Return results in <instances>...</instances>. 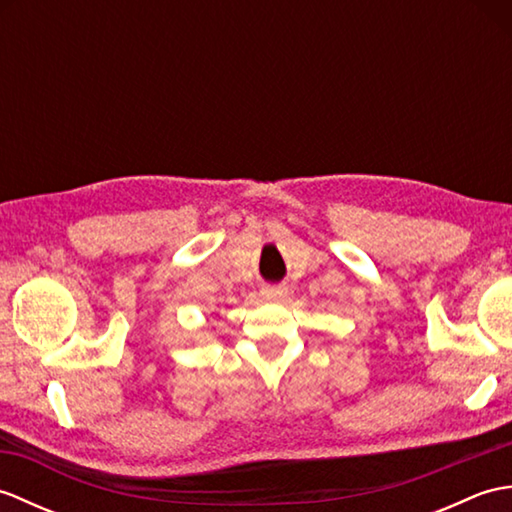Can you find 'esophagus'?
Segmentation results:
<instances>
[{"instance_id": "34e87169", "label": "esophagus", "mask_w": 512, "mask_h": 512, "mask_svg": "<svg viewBox=\"0 0 512 512\" xmlns=\"http://www.w3.org/2000/svg\"><path fill=\"white\" fill-rule=\"evenodd\" d=\"M262 297L264 299H268V301H284L286 297H288V288H284V286H266V288H262Z\"/></svg>"}]
</instances>
